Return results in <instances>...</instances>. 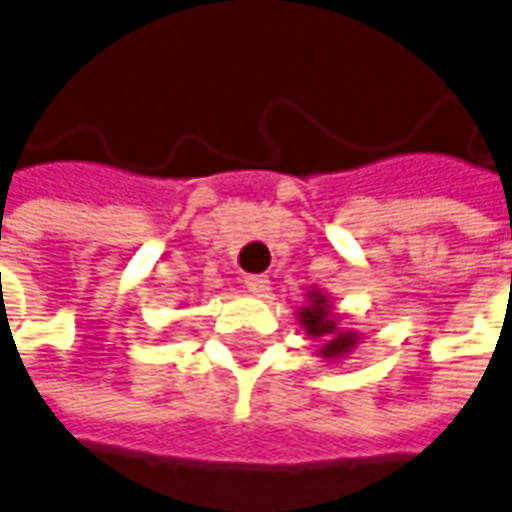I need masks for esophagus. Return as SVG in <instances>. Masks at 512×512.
Segmentation results:
<instances>
[{"instance_id": "obj_1", "label": "esophagus", "mask_w": 512, "mask_h": 512, "mask_svg": "<svg viewBox=\"0 0 512 512\" xmlns=\"http://www.w3.org/2000/svg\"><path fill=\"white\" fill-rule=\"evenodd\" d=\"M245 287L253 296H264L270 290V279L267 276H245Z\"/></svg>"}]
</instances>
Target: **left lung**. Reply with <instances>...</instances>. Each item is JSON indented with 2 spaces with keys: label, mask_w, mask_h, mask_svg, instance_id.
I'll return each instance as SVG.
<instances>
[{
  "label": "left lung",
  "mask_w": 512,
  "mask_h": 512,
  "mask_svg": "<svg viewBox=\"0 0 512 512\" xmlns=\"http://www.w3.org/2000/svg\"><path fill=\"white\" fill-rule=\"evenodd\" d=\"M307 298L310 301H307V307H301L298 321H301V327L312 341H321L318 355H324L327 360H338L349 355L358 344V332L338 327V315L332 312V304H329V298L324 293L310 290Z\"/></svg>",
  "instance_id": "obj_1"
}]
</instances>
